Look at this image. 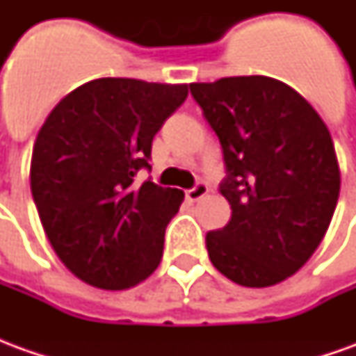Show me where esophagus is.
Wrapping results in <instances>:
<instances>
[{"label": "esophagus", "instance_id": "esophagus-1", "mask_svg": "<svg viewBox=\"0 0 356 356\" xmlns=\"http://www.w3.org/2000/svg\"><path fill=\"white\" fill-rule=\"evenodd\" d=\"M206 194H208V185H206L204 181H198L193 188H188V191H186V198L196 202V200H200V198H204Z\"/></svg>", "mask_w": 356, "mask_h": 356}]
</instances>
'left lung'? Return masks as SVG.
I'll list each match as a JSON object with an SVG mask.
<instances>
[{
	"label": "left lung",
	"mask_w": 356,
	"mask_h": 356,
	"mask_svg": "<svg viewBox=\"0 0 356 356\" xmlns=\"http://www.w3.org/2000/svg\"><path fill=\"white\" fill-rule=\"evenodd\" d=\"M223 148L219 193L231 221L206 234L213 267L232 282L265 288L298 273L328 231L339 165L316 110L265 76L191 83Z\"/></svg>",
	"instance_id": "1"
}]
</instances>
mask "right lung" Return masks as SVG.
Segmentation results:
<instances>
[{"mask_svg": "<svg viewBox=\"0 0 356 356\" xmlns=\"http://www.w3.org/2000/svg\"><path fill=\"white\" fill-rule=\"evenodd\" d=\"M188 88L131 78L83 83L38 133L30 188L58 259L83 282L125 290L160 265L165 227L185 198L150 179L152 139Z\"/></svg>", "mask_w": 356, "mask_h": 356, "instance_id": "right-lung-1", "label": "right lung"}]
</instances>
